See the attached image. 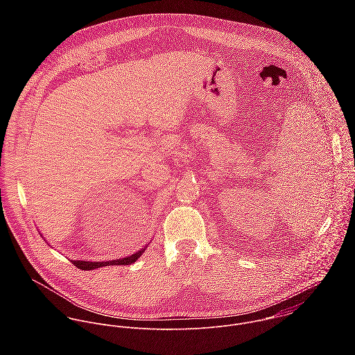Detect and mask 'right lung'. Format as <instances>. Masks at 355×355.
I'll return each instance as SVG.
<instances>
[{
    "label": "right lung",
    "mask_w": 355,
    "mask_h": 355,
    "mask_svg": "<svg viewBox=\"0 0 355 355\" xmlns=\"http://www.w3.org/2000/svg\"><path fill=\"white\" fill-rule=\"evenodd\" d=\"M144 250L137 252V253L132 254L130 257H125V258H121V259H113V261H106V262H90V261H72V262L76 268H79L82 270H92V269H96V268L109 266V265H130V263L135 262L142 255Z\"/></svg>",
    "instance_id": "obj_1"
}]
</instances>
